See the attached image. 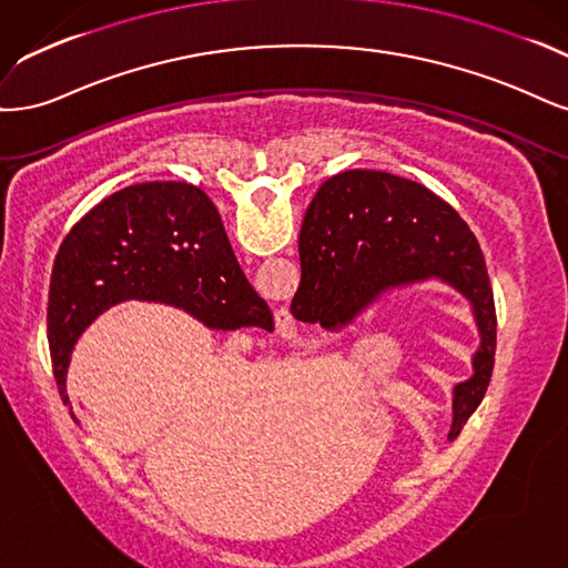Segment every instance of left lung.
Returning <instances> with one entry per match:
<instances>
[{
    "instance_id": "1",
    "label": "left lung",
    "mask_w": 568,
    "mask_h": 568,
    "mask_svg": "<svg viewBox=\"0 0 568 568\" xmlns=\"http://www.w3.org/2000/svg\"><path fill=\"white\" fill-rule=\"evenodd\" d=\"M302 281L292 316L342 331L394 290L438 281L469 302L479 331L471 377L453 387L455 438L488 389L496 304L477 237L442 197L410 179L352 170L327 179L300 231Z\"/></svg>"
}]
</instances>
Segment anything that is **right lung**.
Masks as SVG:
<instances>
[{"mask_svg":"<svg viewBox=\"0 0 568 568\" xmlns=\"http://www.w3.org/2000/svg\"><path fill=\"white\" fill-rule=\"evenodd\" d=\"M130 300L184 308L212 331L273 325L214 203L186 181H145L108 195L61 243L47 321L53 377L65 406V375L80 335L105 308Z\"/></svg>","mask_w":568,"mask_h":568,"instance_id":"obj_1","label":"right lung"}]
</instances>
